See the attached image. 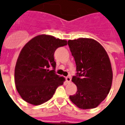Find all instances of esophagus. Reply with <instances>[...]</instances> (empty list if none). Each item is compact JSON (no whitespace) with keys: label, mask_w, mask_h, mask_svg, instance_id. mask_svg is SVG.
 I'll use <instances>...</instances> for the list:
<instances>
[{"label":"esophagus","mask_w":125,"mask_h":125,"mask_svg":"<svg viewBox=\"0 0 125 125\" xmlns=\"http://www.w3.org/2000/svg\"><path fill=\"white\" fill-rule=\"evenodd\" d=\"M66 82L68 83H69L71 82V79L70 77L68 76V77H66Z\"/></svg>","instance_id":"esophagus-1"}]
</instances>
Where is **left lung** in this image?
Listing matches in <instances>:
<instances>
[{
	"label": "left lung",
	"mask_w": 125,
	"mask_h": 125,
	"mask_svg": "<svg viewBox=\"0 0 125 125\" xmlns=\"http://www.w3.org/2000/svg\"><path fill=\"white\" fill-rule=\"evenodd\" d=\"M76 64L72 81L77 92L69 96L81 109H92L103 101L111 89L113 72L105 49L93 39L79 38L68 41Z\"/></svg>",
	"instance_id": "1"
}]
</instances>
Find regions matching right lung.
Instances as JSON below:
<instances>
[{
    "instance_id": "add662e5",
    "label": "right lung",
    "mask_w": 125,
    "mask_h": 125,
    "mask_svg": "<svg viewBox=\"0 0 125 125\" xmlns=\"http://www.w3.org/2000/svg\"><path fill=\"white\" fill-rule=\"evenodd\" d=\"M67 45L66 40L49 35H39L24 46L15 67V84L23 100L33 105L49 100L65 79L55 73L54 54L59 47ZM51 66L53 69L49 68Z\"/></svg>"
}]
</instances>
